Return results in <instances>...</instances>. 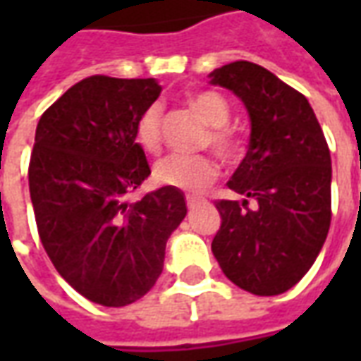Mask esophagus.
I'll list each match as a JSON object with an SVG mask.
<instances>
[{
	"mask_svg": "<svg viewBox=\"0 0 361 361\" xmlns=\"http://www.w3.org/2000/svg\"><path fill=\"white\" fill-rule=\"evenodd\" d=\"M199 201H201V199H199V197H195V195H188V197H185V203H188L189 209H193V207H195V204L199 203Z\"/></svg>",
	"mask_w": 361,
	"mask_h": 361,
	"instance_id": "obj_1",
	"label": "esophagus"
}]
</instances>
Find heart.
<instances>
[{
	"instance_id": "1",
	"label": "heart",
	"mask_w": 361,
	"mask_h": 361,
	"mask_svg": "<svg viewBox=\"0 0 361 361\" xmlns=\"http://www.w3.org/2000/svg\"><path fill=\"white\" fill-rule=\"evenodd\" d=\"M188 102L209 123L207 135L203 137L204 147H211L224 162H235L242 157V141L234 129L226 126L230 106L224 96L214 90H201L189 96ZM162 104L152 102L139 114L135 123V141L150 154H157L162 149ZM219 162L209 154H168L158 160L152 176L160 185L199 193L219 178Z\"/></svg>"
}]
</instances>
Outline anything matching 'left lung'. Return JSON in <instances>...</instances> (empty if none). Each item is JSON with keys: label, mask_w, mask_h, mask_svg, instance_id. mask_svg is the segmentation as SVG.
<instances>
[{"label": "left lung", "mask_w": 361, "mask_h": 361, "mask_svg": "<svg viewBox=\"0 0 361 361\" xmlns=\"http://www.w3.org/2000/svg\"><path fill=\"white\" fill-rule=\"evenodd\" d=\"M251 118L247 154L228 181L243 201H216L212 253L235 286L276 295L315 263L331 226V152L307 98L251 61L211 73Z\"/></svg>", "instance_id": "obj_1"}]
</instances>
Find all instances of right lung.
Returning a JSON list of instances; mask_svg holds the SVG:
<instances>
[{"mask_svg":"<svg viewBox=\"0 0 361 361\" xmlns=\"http://www.w3.org/2000/svg\"><path fill=\"white\" fill-rule=\"evenodd\" d=\"M160 90L154 79L92 75L36 127L28 188L40 242L56 271L106 307L137 302L157 284L166 242L188 212L176 188L126 199L150 176L135 123Z\"/></svg>","mask_w":361,"mask_h":361,"instance_id":"right-lung-1","label":"right lung"}]
</instances>
